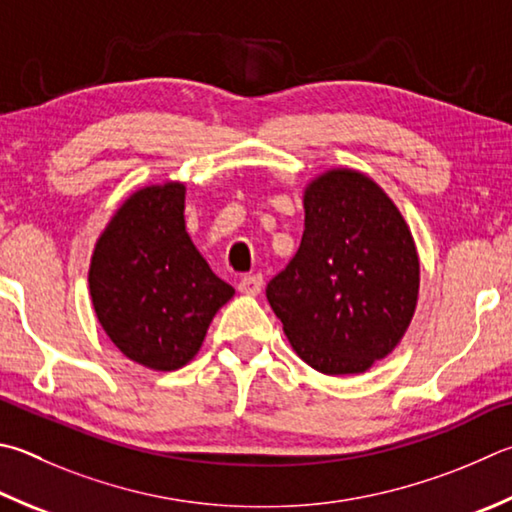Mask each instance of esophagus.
Masks as SVG:
<instances>
[{
    "instance_id": "obj_1",
    "label": "esophagus",
    "mask_w": 512,
    "mask_h": 512,
    "mask_svg": "<svg viewBox=\"0 0 512 512\" xmlns=\"http://www.w3.org/2000/svg\"><path fill=\"white\" fill-rule=\"evenodd\" d=\"M262 286H264L262 275H244L239 280V291L246 295H257L259 291H262Z\"/></svg>"
}]
</instances>
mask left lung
I'll use <instances>...</instances> for the list:
<instances>
[{
	"instance_id": "8db88e82",
	"label": "left lung",
	"mask_w": 512,
	"mask_h": 512,
	"mask_svg": "<svg viewBox=\"0 0 512 512\" xmlns=\"http://www.w3.org/2000/svg\"><path fill=\"white\" fill-rule=\"evenodd\" d=\"M418 282L412 232L394 201L367 174L336 167L306 185L302 244L266 297L306 365L347 376L401 342Z\"/></svg>"
}]
</instances>
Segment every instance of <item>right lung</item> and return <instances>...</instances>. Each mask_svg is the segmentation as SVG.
Returning a JSON list of instances; mask_svg holds the SVG:
<instances>
[{"label": "right lung", "mask_w": 512, "mask_h": 512, "mask_svg": "<svg viewBox=\"0 0 512 512\" xmlns=\"http://www.w3.org/2000/svg\"><path fill=\"white\" fill-rule=\"evenodd\" d=\"M183 210L179 181L136 190L96 241L89 266L100 327L129 360L156 371L188 365L235 295L192 244Z\"/></svg>", "instance_id": "obj_1"}]
</instances>
